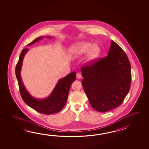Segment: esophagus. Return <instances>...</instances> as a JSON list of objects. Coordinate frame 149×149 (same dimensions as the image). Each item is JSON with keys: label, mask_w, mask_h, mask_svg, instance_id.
<instances>
[{"label": "esophagus", "mask_w": 149, "mask_h": 149, "mask_svg": "<svg viewBox=\"0 0 149 149\" xmlns=\"http://www.w3.org/2000/svg\"><path fill=\"white\" fill-rule=\"evenodd\" d=\"M81 77V76L80 73H78V72L76 73V78L77 79H80Z\"/></svg>", "instance_id": "34e87169"}]
</instances>
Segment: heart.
<instances>
[{
  "label": "heart",
  "mask_w": 149,
  "mask_h": 149,
  "mask_svg": "<svg viewBox=\"0 0 149 149\" xmlns=\"http://www.w3.org/2000/svg\"><path fill=\"white\" fill-rule=\"evenodd\" d=\"M101 52L100 48L97 45H92L90 42L81 41L70 46L68 50L69 56L75 58L86 53L85 60L87 63H91L98 57Z\"/></svg>",
  "instance_id": "1"
}]
</instances>
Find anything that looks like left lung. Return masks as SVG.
Returning a JSON list of instances; mask_svg holds the SVG:
<instances>
[{"label": "left lung", "mask_w": 149, "mask_h": 149, "mask_svg": "<svg viewBox=\"0 0 149 149\" xmlns=\"http://www.w3.org/2000/svg\"><path fill=\"white\" fill-rule=\"evenodd\" d=\"M82 85L90 104L105 112L119 107L128 93L132 79L126 54L111 41L108 55L82 67Z\"/></svg>", "instance_id": "8db88e82"}]
</instances>
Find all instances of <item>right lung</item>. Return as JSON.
Listing matches in <instances>:
<instances>
[{
	"label": "right lung",
	"instance_id": "obj_1",
	"mask_svg": "<svg viewBox=\"0 0 149 149\" xmlns=\"http://www.w3.org/2000/svg\"><path fill=\"white\" fill-rule=\"evenodd\" d=\"M47 38H51L52 37L47 36ZM42 38L43 37H38L28 45L33 44ZM28 50V48L23 49L15 68V74L18 81L21 96L26 104L40 113L51 114L57 113L60 111L66 104L71 86L76 79V72H72L60 79L53 91L47 97L41 99L35 98L25 88L21 77L23 60Z\"/></svg>",
	"mask_w": 149,
	"mask_h": 149
}]
</instances>
